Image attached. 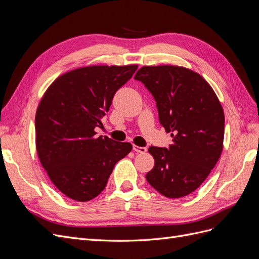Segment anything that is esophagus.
Instances as JSON below:
<instances>
[{
    "mask_svg": "<svg viewBox=\"0 0 259 259\" xmlns=\"http://www.w3.org/2000/svg\"><path fill=\"white\" fill-rule=\"evenodd\" d=\"M133 150L138 152V153H145L147 151V148L146 147H139V146L134 145V146H133Z\"/></svg>",
    "mask_w": 259,
    "mask_h": 259,
    "instance_id": "obj_1",
    "label": "esophagus"
}]
</instances>
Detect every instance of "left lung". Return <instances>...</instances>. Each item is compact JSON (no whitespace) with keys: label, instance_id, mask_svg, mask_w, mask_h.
I'll return each mask as SVG.
<instances>
[{"label":"left lung","instance_id":"8db88e82","mask_svg":"<svg viewBox=\"0 0 259 259\" xmlns=\"http://www.w3.org/2000/svg\"><path fill=\"white\" fill-rule=\"evenodd\" d=\"M135 80L156 101L159 120L173 144L150 147L153 168L147 182L170 199L186 197L202 185L221 158L225 114L211 86L192 70L179 66H144Z\"/></svg>","mask_w":259,"mask_h":259}]
</instances>
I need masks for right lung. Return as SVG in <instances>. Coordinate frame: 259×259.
<instances>
[{"label":"right lung","instance_id":"add662e5","mask_svg":"<svg viewBox=\"0 0 259 259\" xmlns=\"http://www.w3.org/2000/svg\"><path fill=\"white\" fill-rule=\"evenodd\" d=\"M137 65L89 66L58 76L36 109L37 156L51 182L66 197L88 202L103 191L117 161L132 151L130 143L96 137L115 92Z\"/></svg>","mask_w":259,"mask_h":259}]
</instances>
